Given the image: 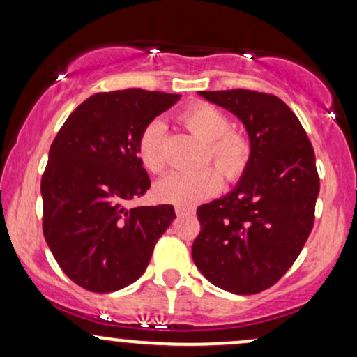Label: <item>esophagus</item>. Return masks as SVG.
I'll return each mask as SVG.
<instances>
[{"label": "esophagus", "mask_w": 357, "mask_h": 357, "mask_svg": "<svg viewBox=\"0 0 357 357\" xmlns=\"http://www.w3.org/2000/svg\"><path fill=\"white\" fill-rule=\"evenodd\" d=\"M174 211H176V215H179V216H184V215H192V213H195V210H192V208H186V206H174Z\"/></svg>", "instance_id": "esophagus-1"}]
</instances>
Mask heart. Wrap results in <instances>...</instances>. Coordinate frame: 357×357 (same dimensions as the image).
I'll use <instances>...</instances> for the list:
<instances>
[{
	"label": "heart",
	"mask_w": 357,
	"mask_h": 357,
	"mask_svg": "<svg viewBox=\"0 0 357 357\" xmlns=\"http://www.w3.org/2000/svg\"><path fill=\"white\" fill-rule=\"evenodd\" d=\"M183 124L195 136L206 142L204 158L211 159L228 179H238L250 161L252 144L240 130L230 129V119L223 110L211 104L198 102L181 114ZM165 126L159 121L149 122L137 139V158L149 173L165 169ZM221 174L211 166L198 171H174L155 184L154 191L161 202L195 206L220 191Z\"/></svg>",
	"instance_id": "b5f03b06"
}]
</instances>
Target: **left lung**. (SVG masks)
<instances>
[{"mask_svg": "<svg viewBox=\"0 0 357 357\" xmlns=\"http://www.w3.org/2000/svg\"><path fill=\"white\" fill-rule=\"evenodd\" d=\"M247 127L250 161L231 192L198 208L196 267L213 285L252 296L292 267L314 227L319 174L314 147L289 105L272 93L199 92Z\"/></svg>", "mask_w": 357, "mask_h": 357, "instance_id": "left-lung-1", "label": "left lung"}]
</instances>
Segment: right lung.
<instances>
[{
	"label": "right lung",
	"mask_w": 357,
	"mask_h": 357,
	"mask_svg": "<svg viewBox=\"0 0 357 357\" xmlns=\"http://www.w3.org/2000/svg\"><path fill=\"white\" fill-rule=\"evenodd\" d=\"M179 100L142 89L93 93L53 139L42 176L43 235L65 275L97 294L146 272L171 204L127 208L151 179L137 158L142 129Z\"/></svg>",
	"instance_id": "right-lung-1"
}]
</instances>
